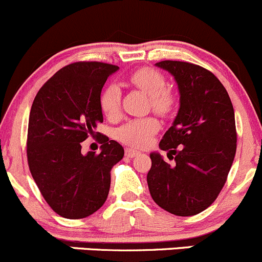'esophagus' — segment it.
Returning a JSON list of instances; mask_svg holds the SVG:
<instances>
[{
    "instance_id": "obj_1",
    "label": "esophagus",
    "mask_w": 262,
    "mask_h": 262,
    "mask_svg": "<svg viewBox=\"0 0 262 262\" xmlns=\"http://www.w3.org/2000/svg\"><path fill=\"white\" fill-rule=\"evenodd\" d=\"M140 151L136 149H132V147H126V157L128 158H134L136 155H139Z\"/></svg>"
}]
</instances>
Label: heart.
I'll use <instances>...</instances> for the list:
<instances>
[{"mask_svg": "<svg viewBox=\"0 0 262 262\" xmlns=\"http://www.w3.org/2000/svg\"><path fill=\"white\" fill-rule=\"evenodd\" d=\"M131 84L139 88L150 97V104L158 113L170 112L174 104V97L169 90L165 89V79L159 71L154 69H140L130 76ZM121 103V90L117 85L111 84L104 88L100 95V107L105 116L112 117L118 113ZM159 128V123L155 118L145 117L128 121L121 126L116 132L120 141L132 146H145L150 142V139Z\"/></svg>", "mask_w": 262, "mask_h": 262, "instance_id": "1", "label": "heart"}]
</instances>
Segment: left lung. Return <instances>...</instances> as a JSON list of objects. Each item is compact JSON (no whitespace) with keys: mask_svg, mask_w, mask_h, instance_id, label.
Wrapping results in <instances>:
<instances>
[{"mask_svg":"<svg viewBox=\"0 0 262 262\" xmlns=\"http://www.w3.org/2000/svg\"><path fill=\"white\" fill-rule=\"evenodd\" d=\"M174 77L180 110L159 142L172 165L150 152L147 186L152 200L178 216L208 209L218 198L237 149L234 110L218 77L198 64L181 61L155 63Z\"/></svg>","mask_w":262,"mask_h":262,"instance_id":"8db88e82","label":"left lung"}]
</instances>
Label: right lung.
Masks as SVG:
<instances>
[{
  "mask_svg": "<svg viewBox=\"0 0 262 262\" xmlns=\"http://www.w3.org/2000/svg\"><path fill=\"white\" fill-rule=\"evenodd\" d=\"M117 66L75 62L57 71L33 102L28 126V163L44 200L58 215L81 219L102 208L111 170L125 150L103 137L102 151L81 154V142L103 122L100 93Z\"/></svg>",
  "mask_w": 262,
  "mask_h": 262,
  "instance_id": "obj_1",
  "label": "right lung"
}]
</instances>
